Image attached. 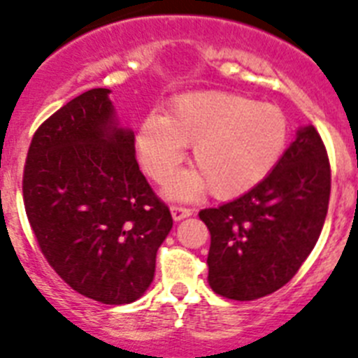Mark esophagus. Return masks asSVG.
Here are the masks:
<instances>
[{
	"mask_svg": "<svg viewBox=\"0 0 358 358\" xmlns=\"http://www.w3.org/2000/svg\"><path fill=\"white\" fill-rule=\"evenodd\" d=\"M171 215L175 220H182L185 219V217L192 215V210L185 208V206L182 205H171Z\"/></svg>",
	"mask_w": 358,
	"mask_h": 358,
	"instance_id": "34e87169",
	"label": "esophagus"
}]
</instances>
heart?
<instances>
[{"mask_svg":"<svg viewBox=\"0 0 358 358\" xmlns=\"http://www.w3.org/2000/svg\"><path fill=\"white\" fill-rule=\"evenodd\" d=\"M289 139V122L275 106L226 92H198L171 100L168 115H150L138 130V150L148 175L166 182L192 145L198 173L171 185L189 196L208 187L229 199L255 189L275 168Z\"/></svg>","mask_w":358,"mask_h":358,"instance_id":"heart-1","label":"heart"}]
</instances>
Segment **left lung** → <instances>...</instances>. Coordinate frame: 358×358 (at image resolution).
<instances>
[{
    "mask_svg": "<svg viewBox=\"0 0 358 358\" xmlns=\"http://www.w3.org/2000/svg\"><path fill=\"white\" fill-rule=\"evenodd\" d=\"M329 199L325 143L315 127H306L255 189L199 212L210 231L213 292L243 302L282 288L315 249Z\"/></svg>",
    "mask_w": 358,
    "mask_h": 358,
    "instance_id": "1",
    "label": "left lung"
}]
</instances>
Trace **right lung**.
Here are the masks:
<instances>
[{
	"label": "right lung",
	"instance_id": "add662e5",
	"mask_svg": "<svg viewBox=\"0 0 358 358\" xmlns=\"http://www.w3.org/2000/svg\"><path fill=\"white\" fill-rule=\"evenodd\" d=\"M108 95L88 90L36 129L22 199L52 270L81 295L122 306L152 285L173 217L139 171L134 134L116 125Z\"/></svg>",
	"mask_w": 358,
	"mask_h": 358
}]
</instances>
